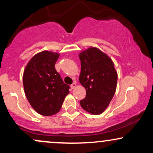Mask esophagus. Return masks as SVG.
Listing matches in <instances>:
<instances>
[{
	"label": "esophagus",
	"mask_w": 153,
	"mask_h": 153,
	"mask_svg": "<svg viewBox=\"0 0 153 153\" xmlns=\"http://www.w3.org/2000/svg\"><path fill=\"white\" fill-rule=\"evenodd\" d=\"M75 87H76V82H74L73 84H71V89H74Z\"/></svg>",
	"instance_id": "34e87169"
}]
</instances>
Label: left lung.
<instances>
[{
    "mask_svg": "<svg viewBox=\"0 0 153 153\" xmlns=\"http://www.w3.org/2000/svg\"><path fill=\"white\" fill-rule=\"evenodd\" d=\"M79 58L81 64L79 81L86 91V96L80 104L88 113L99 115L114 96L117 73L111 59L96 47L82 51Z\"/></svg>",
    "mask_w": 153,
    "mask_h": 153,
    "instance_id": "8db88e82",
    "label": "left lung"
}]
</instances>
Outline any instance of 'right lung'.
<instances>
[{
    "label": "right lung",
    "mask_w": 153,
    "mask_h": 153,
    "mask_svg": "<svg viewBox=\"0 0 153 153\" xmlns=\"http://www.w3.org/2000/svg\"><path fill=\"white\" fill-rule=\"evenodd\" d=\"M59 54L43 51L26 65L23 85L28 101L39 114L52 116L60 110L70 86L54 68Z\"/></svg>",
    "instance_id": "add662e5"
}]
</instances>
